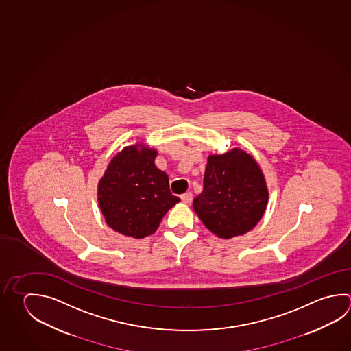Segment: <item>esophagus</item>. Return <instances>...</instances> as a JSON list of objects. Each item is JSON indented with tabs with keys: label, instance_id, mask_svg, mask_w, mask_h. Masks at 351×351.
Masks as SVG:
<instances>
[{
	"label": "esophagus",
	"instance_id": "obj_1",
	"mask_svg": "<svg viewBox=\"0 0 351 351\" xmlns=\"http://www.w3.org/2000/svg\"><path fill=\"white\" fill-rule=\"evenodd\" d=\"M180 199H182V202H183L184 204H191V200H193V194H191V193H185V194H183V195L180 197Z\"/></svg>",
	"mask_w": 351,
	"mask_h": 351
}]
</instances>
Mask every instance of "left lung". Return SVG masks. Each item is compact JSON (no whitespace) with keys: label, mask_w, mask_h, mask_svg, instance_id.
<instances>
[{"label":"left lung","mask_w":351,"mask_h":351,"mask_svg":"<svg viewBox=\"0 0 351 351\" xmlns=\"http://www.w3.org/2000/svg\"><path fill=\"white\" fill-rule=\"evenodd\" d=\"M268 202L266 180L255 158L240 148L211 154L204 173V189L193 208L205 226L220 239L254 229Z\"/></svg>","instance_id":"8db88e82"}]
</instances>
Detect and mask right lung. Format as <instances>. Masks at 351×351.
Here are the masks:
<instances>
[{
    "label": "right lung",
    "mask_w": 351,
    "mask_h": 351,
    "mask_svg": "<svg viewBox=\"0 0 351 351\" xmlns=\"http://www.w3.org/2000/svg\"><path fill=\"white\" fill-rule=\"evenodd\" d=\"M157 151L143 143L125 147L108 163L97 186V200L108 226L122 235H152L167 211L180 202L169 179L154 165Z\"/></svg>",
    "instance_id": "1"
}]
</instances>
